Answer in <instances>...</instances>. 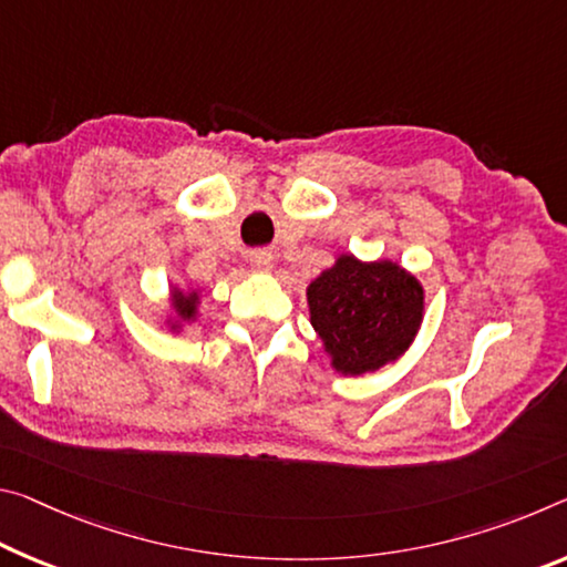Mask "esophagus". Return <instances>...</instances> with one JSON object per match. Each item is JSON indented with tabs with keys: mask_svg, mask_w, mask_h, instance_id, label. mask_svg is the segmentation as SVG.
<instances>
[{
	"mask_svg": "<svg viewBox=\"0 0 567 567\" xmlns=\"http://www.w3.org/2000/svg\"><path fill=\"white\" fill-rule=\"evenodd\" d=\"M249 265L255 267V269H262V272H267V269L272 267V251H267V249L251 251V255H249Z\"/></svg>",
	"mask_w": 567,
	"mask_h": 567,
	"instance_id": "obj_1",
	"label": "esophagus"
}]
</instances>
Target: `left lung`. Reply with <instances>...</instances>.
Returning <instances> with one entry per match:
<instances>
[{"mask_svg": "<svg viewBox=\"0 0 567 567\" xmlns=\"http://www.w3.org/2000/svg\"><path fill=\"white\" fill-rule=\"evenodd\" d=\"M308 305L330 365L363 375L406 353L424 318V287L391 259L340 255L308 285Z\"/></svg>", "mask_w": 567, "mask_h": 567, "instance_id": "8db88e82", "label": "left lung"}]
</instances>
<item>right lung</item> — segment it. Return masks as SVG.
Returning <instances> with one entry per match:
<instances>
[{
    "mask_svg": "<svg viewBox=\"0 0 567 567\" xmlns=\"http://www.w3.org/2000/svg\"><path fill=\"white\" fill-rule=\"evenodd\" d=\"M171 308H174V320L171 322V330H182L184 322H192L196 318V308H199V292H184L174 287L171 290Z\"/></svg>",
    "mask_w": 567,
    "mask_h": 567,
    "instance_id": "add662e5",
    "label": "right lung"
}]
</instances>
